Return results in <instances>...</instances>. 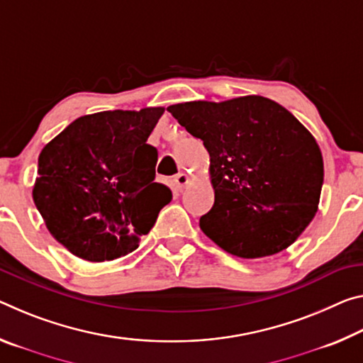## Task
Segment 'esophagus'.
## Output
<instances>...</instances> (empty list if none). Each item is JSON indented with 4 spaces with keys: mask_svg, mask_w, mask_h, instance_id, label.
<instances>
[{
    "mask_svg": "<svg viewBox=\"0 0 363 363\" xmlns=\"http://www.w3.org/2000/svg\"><path fill=\"white\" fill-rule=\"evenodd\" d=\"M174 184L177 189H184L189 184V176L186 174V172H179V174L174 177Z\"/></svg>",
    "mask_w": 363,
    "mask_h": 363,
    "instance_id": "1",
    "label": "esophagus"
}]
</instances>
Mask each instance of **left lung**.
<instances>
[{
    "mask_svg": "<svg viewBox=\"0 0 363 363\" xmlns=\"http://www.w3.org/2000/svg\"><path fill=\"white\" fill-rule=\"evenodd\" d=\"M210 153L215 205L200 229L240 258L279 254L318 211L323 157L310 130L260 95L168 106Z\"/></svg>",
    "mask_w": 363,
    "mask_h": 363,
    "instance_id": "8db88e82",
    "label": "left lung"
}]
</instances>
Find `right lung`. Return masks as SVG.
I'll return each mask as SVG.
<instances>
[{
  "label": "right lung",
  "mask_w": 363,
  "mask_h": 363,
  "mask_svg": "<svg viewBox=\"0 0 363 363\" xmlns=\"http://www.w3.org/2000/svg\"><path fill=\"white\" fill-rule=\"evenodd\" d=\"M163 113L85 114L40 152L33 203L72 255L105 262L130 254L171 202V189L155 182L158 152L147 143Z\"/></svg>",
  "instance_id": "obj_1"
}]
</instances>
